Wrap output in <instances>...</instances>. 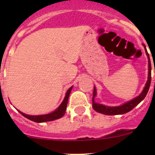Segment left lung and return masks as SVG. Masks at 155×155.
I'll use <instances>...</instances> for the list:
<instances>
[{
	"mask_svg": "<svg viewBox=\"0 0 155 155\" xmlns=\"http://www.w3.org/2000/svg\"><path fill=\"white\" fill-rule=\"evenodd\" d=\"M145 51H146V54L148 55V81H147L146 84H145V86L143 89V92L140 94V96L137 97L136 98L133 99L132 101H129V102H127L126 104H123V105L120 106V107H107V106H104L102 104H97L94 102V99L95 96H96V89L95 87H94V92H93V98H92V107L94 109L96 112H100V113L104 114V115H121V114L127 113V112H130V110H132L136 106L138 105L142 101L145 97L148 91V89H149L150 85H151V61H150V58L149 54H148V51H147L146 48H145Z\"/></svg>",
	"mask_w": 155,
	"mask_h": 155,
	"instance_id": "obj_1",
	"label": "left lung"
}]
</instances>
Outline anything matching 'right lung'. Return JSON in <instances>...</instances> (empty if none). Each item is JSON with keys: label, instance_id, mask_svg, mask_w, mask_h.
I'll list each match as a JSON object with an SVG mask.
<instances>
[{"label": "right lung", "instance_id": "obj_1", "mask_svg": "<svg viewBox=\"0 0 155 155\" xmlns=\"http://www.w3.org/2000/svg\"><path fill=\"white\" fill-rule=\"evenodd\" d=\"M71 90H72V87L69 89L68 91H67L64 100L62 104L60 105V107L58 108L55 111L51 112V113L47 114V115H26V114L22 113V112H21L20 111H18V112H19L23 116L27 118L28 119L37 123L45 122V121H53V120H55V119H58V118H61V117L64 116V115L65 114V112H66L67 105H68V98H69V96H70V91H71Z\"/></svg>", "mask_w": 155, "mask_h": 155}]
</instances>
